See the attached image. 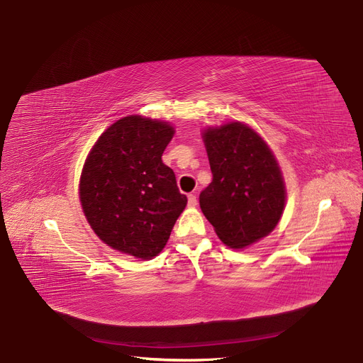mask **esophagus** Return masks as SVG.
Wrapping results in <instances>:
<instances>
[{"instance_id": "34e87169", "label": "esophagus", "mask_w": 363, "mask_h": 363, "mask_svg": "<svg viewBox=\"0 0 363 363\" xmlns=\"http://www.w3.org/2000/svg\"><path fill=\"white\" fill-rule=\"evenodd\" d=\"M188 206L189 207H196L197 206V197L194 194H189L188 196Z\"/></svg>"}]
</instances>
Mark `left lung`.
<instances>
[{"label":"left lung","instance_id":"1","mask_svg":"<svg viewBox=\"0 0 363 363\" xmlns=\"http://www.w3.org/2000/svg\"><path fill=\"white\" fill-rule=\"evenodd\" d=\"M213 179L200 207L220 241L244 249L269 235L285 206V185L271 148L250 126L230 122L203 132Z\"/></svg>","mask_w":363,"mask_h":363}]
</instances>
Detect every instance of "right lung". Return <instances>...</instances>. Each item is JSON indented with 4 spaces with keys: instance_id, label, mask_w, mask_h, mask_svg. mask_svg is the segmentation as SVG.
Here are the masks:
<instances>
[{
    "instance_id": "1",
    "label": "right lung",
    "mask_w": 363,
    "mask_h": 363,
    "mask_svg": "<svg viewBox=\"0 0 363 363\" xmlns=\"http://www.w3.org/2000/svg\"><path fill=\"white\" fill-rule=\"evenodd\" d=\"M174 133L167 122L132 114L91 148L79 197L94 233L111 249L151 259L166 245L186 206L174 170L162 162Z\"/></svg>"
}]
</instances>
